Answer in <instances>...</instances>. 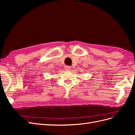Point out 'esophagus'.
I'll use <instances>...</instances> for the list:
<instances>
[{
    "instance_id": "obj_1",
    "label": "esophagus",
    "mask_w": 135,
    "mask_h": 135,
    "mask_svg": "<svg viewBox=\"0 0 135 135\" xmlns=\"http://www.w3.org/2000/svg\"><path fill=\"white\" fill-rule=\"evenodd\" d=\"M65 69H66V70H70L71 66H68V65H66V66H65Z\"/></svg>"
}]
</instances>
